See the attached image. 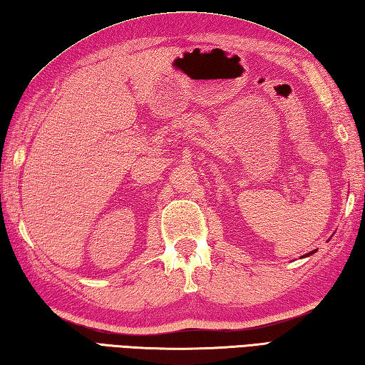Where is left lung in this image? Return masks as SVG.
Returning <instances> with one entry per match:
<instances>
[{
  "mask_svg": "<svg viewBox=\"0 0 365 365\" xmlns=\"http://www.w3.org/2000/svg\"><path fill=\"white\" fill-rule=\"evenodd\" d=\"M313 253H315V252H310V253H307L305 256H310V255H313Z\"/></svg>",
  "mask_w": 365,
  "mask_h": 365,
  "instance_id": "1",
  "label": "left lung"
}]
</instances>
